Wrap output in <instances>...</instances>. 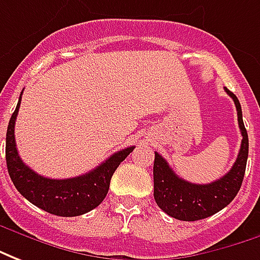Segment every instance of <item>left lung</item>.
I'll list each match as a JSON object with an SVG mask.
<instances>
[{
    "label": "left lung",
    "instance_id": "left-lung-1",
    "mask_svg": "<svg viewBox=\"0 0 260 260\" xmlns=\"http://www.w3.org/2000/svg\"><path fill=\"white\" fill-rule=\"evenodd\" d=\"M225 92L233 98L237 108L242 141H241L237 161L234 162L233 168L222 178L207 185H198L187 182L175 174L168 162L158 152H155L154 199L159 209H162V211L176 220L196 221V220L207 218L231 203L241 189L245 168H246L249 141L242 120V109L238 98L231 91H228L227 88Z\"/></svg>",
    "mask_w": 260,
    "mask_h": 260
}]
</instances>
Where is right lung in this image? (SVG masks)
I'll return each mask as SVG.
<instances>
[{"instance_id":"add662e5","label":"right lung","mask_w":260,"mask_h":260,"mask_svg":"<svg viewBox=\"0 0 260 260\" xmlns=\"http://www.w3.org/2000/svg\"><path fill=\"white\" fill-rule=\"evenodd\" d=\"M21 98L22 92L15 112L9 119L5 144L8 174L16 190L39 209L61 217L85 214L98 207L108 194L115 171L134 150L133 145L115 152L98 168L85 175L70 179L45 178L25 165L16 150L15 120L21 106Z\"/></svg>"}]
</instances>
